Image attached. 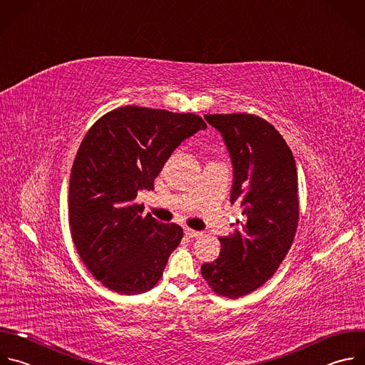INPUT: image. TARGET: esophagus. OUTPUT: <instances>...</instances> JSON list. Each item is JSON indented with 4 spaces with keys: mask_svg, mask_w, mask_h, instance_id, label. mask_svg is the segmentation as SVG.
<instances>
[{
    "mask_svg": "<svg viewBox=\"0 0 365 365\" xmlns=\"http://www.w3.org/2000/svg\"><path fill=\"white\" fill-rule=\"evenodd\" d=\"M184 235H185V237H188V239H195V237H200L201 236V233L200 232H197V230H192V229H184Z\"/></svg>",
    "mask_w": 365,
    "mask_h": 365,
    "instance_id": "1",
    "label": "esophagus"
}]
</instances>
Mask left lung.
<instances>
[{
	"label": "left lung",
	"mask_w": 365,
	"mask_h": 365,
	"mask_svg": "<svg viewBox=\"0 0 365 365\" xmlns=\"http://www.w3.org/2000/svg\"><path fill=\"white\" fill-rule=\"evenodd\" d=\"M222 133L233 165L232 204L243 222L225 237L220 256L201 266L215 294L240 298L262 286L292 246L298 222V173L292 151L267 120L249 113L204 115Z\"/></svg>",
	"instance_id": "obj_1"
}]
</instances>
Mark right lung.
<instances>
[{
	"label": "right lung",
	"instance_id": "add662e5",
	"mask_svg": "<svg viewBox=\"0 0 365 365\" xmlns=\"http://www.w3.org/2000/svg\"><path fill=\"white\" fill-rule=\"evenodd\" d=\"M205 128L194 113L123 106L83 138L70 174V230L86 267L113 292L142 294L161 279L182 229L142 215L133 200L154 190L174 150Z\"/></svg>",
	"mask_w": 365,
	"mask_h": 365
}]
</instances>
